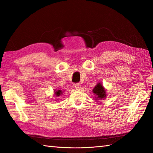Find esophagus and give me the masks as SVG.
Masks as SVG:
<instances>
[{
    "mask_svg": "<svg viewBox=\"0 0 153 153\" xmlns=\"http://www.w3.org/2000/svg\"><path fill=\"white\" fill-rule=\"evenodd\" d=\"M75 87H76V89H79L80 88V87H81V86H82V85H81V84L79 83H75Z\"/></svg>",
    "mask_w": 153,
    "mask_h": 153,
    "instance_id": "obj_1",
    "label": "esophagus"
}]
</instances>
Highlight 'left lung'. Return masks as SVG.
I'll use <instances>...</instances> for the list:
<instances>
[{"label":"left lung","mask_w":153,"mask_h":153,"mask_svg":"<svg viewBox=\"0 0 153 153\" xmlns=\"http://www.w3.org/2000/svg\"><path fill=\"white\" fill-rule=\"evenodd\" d=\"M93 93L96 94L97 99H103L106 97V92L103 86L100 83H98L93 90Z\"/></svg>","instance_id":"left-lung-1"}]
</instances>
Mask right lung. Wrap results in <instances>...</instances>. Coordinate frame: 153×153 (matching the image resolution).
Instances as JSON below:
<instances>
[{"label":"right lung","instance_id":"1","mask_svg":"<svg viewBox=\"0 0 153 153\" xmlns=\"http://www.w3.org/2000/svg\"><path fill=\"white\" fill-rule=\"evenodd\" d=\"M62 93V92L61 90H58V91H56V92H55V95L60 96Z\"/></svg>","mask_w":153,"mask_h":153}]
</instances>
